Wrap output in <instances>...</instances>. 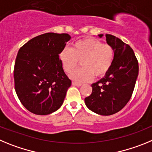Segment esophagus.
Segmentation results:
<instances>
[{"label": "esophagus", "instance_id": "obj_1", "mask_svg": "<svg viewBox=\"0 0 152 152\" xmlns=\"http://www.w3.org/2000/svg\"><path fill=\"white\" fill-rule=\"evenodd\" d=\"M73 86H77V87H79V86H81L82 84L81 83H76V82H73Z\"/></svg>", "mask_w": 152, "mask_h": 152}]
</instances>
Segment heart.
I'll return each instance as SVG.
<instances>
[{"label": "heart", "instance_id": "1", "mask_svg": "<svg viewBox=\"0 0 152 152\" xmlns=\"http://www.w3.org/2000/svg\"><path fill=\"white\" fill-rule=\"evenodd\" d=\"M60 61L65 72L71 73L80 61L82 68L73 71L69 77L77 83L91 81L93 76H104L113 64L114 50L108 44H102L94 38H86L73 44L71 50L63 49Z\"/></svg>", "mask_w": 152, "mask_h": 152}]
</instances>
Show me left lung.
Wrapping results in <instances>:
<instances>
[{
  "label": "left lung",
  "instance_id": "left-lung-1",
  "mask_svg": "<svg viewBox=\"0 0 152 152\" xmlns=\"http://www.w3.org/2000/svg\"><path fill=\"white\" fill-rule=\"evenodd\" d=\"M102 38L103 35H98ZM106 42L113 48V64L104 77L91 84L92 92L85 98L88 109L100 115L120 111L130 99L139 74V64L131 47L122 40L107 34Z\"/></svg>",
  "mask_w": 152,
  "mask_h": 152
}]
</instances>
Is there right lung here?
<instances>
[{
  "label": "right lung",
  "mask_w": 152,
  "mask_h": 152,
  "mask_svg": "<svg viewBox=\"0 0 152 152\" xmlns=\"http://www.w3.org/2000/svg\"><path fill=\"white\" fill-rule=\"evenodd\" d=\"M66 33L36 36L20 48L14 66L15 90L28 111L48 115L61 107L71 80L59 54L70 40Z\"/></svg>",
  "instance_id": "add662e5"
}]
</instances>
